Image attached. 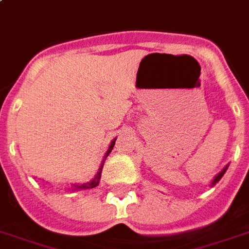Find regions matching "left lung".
Here are the masks:
<instances>
[{
  "mask_svg": "<svg viewBox=\"0 0 249 249\" xmlns=\"http://www.w3.org/2000/svg\"><path fill=\"white\" fill-rule=\"evenodd\" d=\"M227 168H228V165H227V166H226V168H224V169H223V170H222V172H220V173H219V174H218V176H217V177H215V178H214V180L212 181V184L214 185V184H215V183H217V181H219V179H220V178H222V177H223V176H224V173H226Z\"/></svg>",
  "mask_w": 249,
  "mask_h": 249,
  "instance_id": "8db88e82",
  "label": "left lung"
}]
</instances>
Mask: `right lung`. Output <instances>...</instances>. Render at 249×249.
I'll return each mask as SVG.
<instances>
[{
  "label": "right lung",
  "mask_w": 249,
  "mask_h": 249,
  "mask_svg": "<svg viewBox=\"0 0 249 249\" xmlns=\"http://www.w3.org/2000/svg\"><path fill=\"white\" fill-rule=\"evenodd\" d=\"M115 140H116V139L112 140L111 144H110L109 149H107V154H105V157H104V159H103V163H101L100 168H99L98 174H96V176H95V178L92 179L91 181H89V183H85V184H81V185H73V189H89V188H95V187H96V185L99 184V180H100V177H101V172H103L104 163H105V160H107V155H109L110 153H111L112 148H114V145H115Z\"/></svg>",
  "instance_id": "1"
}]
</instances>
